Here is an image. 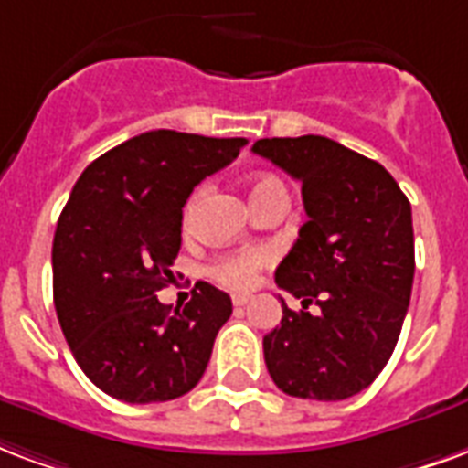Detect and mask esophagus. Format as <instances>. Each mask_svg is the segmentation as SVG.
Listing matches in <instances>:
<instances>
[{
	"instance_id": "esophagus-1",
	"label": "esophagus",
	"mask_w": 468,
	"mask_h": 468,
	"mask_svg": "<svg viewBox=\"0 0 468 468\" xmlns=\"http://www.w3.org/2000/svg\"><path fill=\"white\" fill-rule=\"evenodd\" d=\"M248 300H250V297H248V295H233V304H235V307H245V304H248Z\"/></svg>"
}]
</instances>
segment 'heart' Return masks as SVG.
I'll use <instances>...</instances> for the list:
<instances>
[{"label":"heart","instance_id":"b5f03b06","mask_svg":"<svg viewBox=\"0 0 468 468\" xmlns=\"http://www.w3.org/2000/svg\"><path fill=\"white\" fill-rule=\"evenodd\" d=\"M285 188L278 178H258L250 183V200H258L265 196L268 190ZM265 252L262 250H240L230 252V255H220L213 265H210V275L218 280L220 285L233 287V290H248L255 282L258 270L265 262Z\"/></svg>","mask_w":468,"mask_h":468}]
</instances>
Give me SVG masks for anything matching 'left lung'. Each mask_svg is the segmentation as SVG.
I'll return each mask as SVG.
<instances>
[{
  "label": "left lung",
  "instance_id": "left-lung-1",
  "mask_svg": "<svg viewBox=\"0 0 468 468\" xmlns=\"http://www.w3.org/2000/svg\"><path fill=\"white\" fill-rule=\"evenodd\" d=\"M252 154L303 183L307 223L275 270L303 300L262 337L272 382L290 397L340 401L392 357L414 282L411 206L389 171L324 136L261 138ZM318 310L309 313V304Z\"/></svg>",
  "mask_w": 468,
  "mask_h": 468
}]
</instances>
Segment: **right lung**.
Wrapping results in <instances>:
<instances>
[{
  "instance_id": "right-lung-1",
  "label": "right lung",
  "mask_w": 468,
  "mask_h": 468,
  "mask_svg": "<svg viewBox=\"0 0 468 468\" xmlns=\"http://www.w3.org/2000/svg\"><path fill=\"white\" fill-rule=\"evenodd\" d=\"M245 144L158 128L99 155L76 181L51 250L54 307L101 392L151 404L200 382L233 303L207 282H196L183 310L155 292L173 280L188 196Z\"/></svg>"
}]
</instances>
